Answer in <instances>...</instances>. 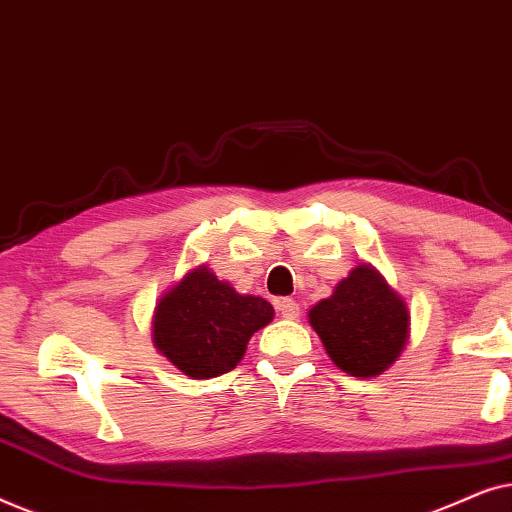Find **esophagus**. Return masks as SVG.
I'll list each match as a JSON object with an SVG mask.
<instances>
[{"label": "esophagus", "instance_id": "obj_1", "mask_svg": "<svg viewBox=\"0 0 512 512\" xmlns=\"http://www.w3.org/2000/svg\"><path fill=\"white\" fill-rule=\"evenodd\" d=\"M275 307L284 319H298L300 317V305L293 298H279V300H275Z\"/></svg>", "mask_w": 512, "mask_h": 512}]
</instances>
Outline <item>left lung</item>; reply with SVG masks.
<instances>
[{
  "mask_svg": "<svg viewBox=\"0 0 512 512\" xmlns=\"http://www.w3.org/2000/svg\"><path fill=\"white\" fill-rule=\"evenodd\" d=\"M310 324L335 366L354 377H375L401 354L410 314L370 265H359L331 298L312 307Z\"/></svg>",
  "mask_w": 512,
  "mask_h": 512,
  "instance_id": "8db88e82",
  "label": "left lung"
}]
</instances>
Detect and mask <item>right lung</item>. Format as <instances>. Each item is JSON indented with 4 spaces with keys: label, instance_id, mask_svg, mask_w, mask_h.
<instances>
[{
    "label": "right lung",
    "instance_id": "right-lung-1",
    "mask_svg": "<svg viewBox=\"0 0 512 512\" xmlns=\"http://www.w3.org/2000/svg\"><path fill=\"white\" fill-rule=\"evenodd\" d=\"M275 310L258 296H240L205 265L188 272L156 305L153 342L181 373L207 380L233 370L258 328Z\"/></svg>",
    "mask_w": 512,
    "mask_h": 512
}]
</instances>
